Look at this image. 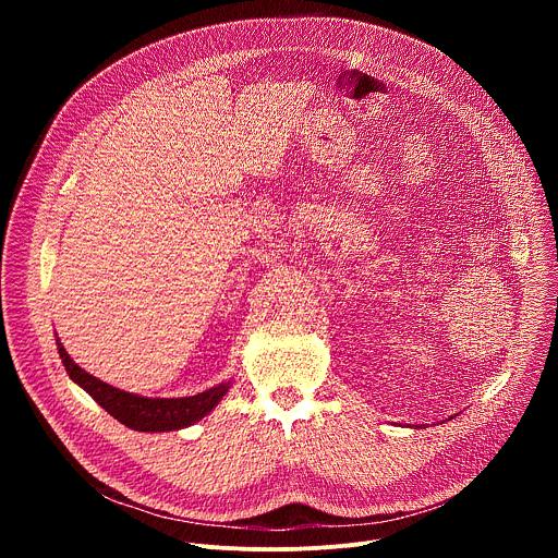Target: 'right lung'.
<instances>
[{"label":"right lung","mask_w":558,"mask_h":558,"mask_svg":"<svg viewBox=\"0 0 558 558\" xmlns=\"http://www.w3.org/2000/svg\"><path fill=\"white\" fill-rule=\"evenodd\" d=\"M57 351L70 379L82 386L114 420L138 433H168L187 428L209 415L231 388L229 379L192 397H143L114 388L74 364L59 338Z\"/></svg>","instance_id":"add662e5"}]
</instances>
